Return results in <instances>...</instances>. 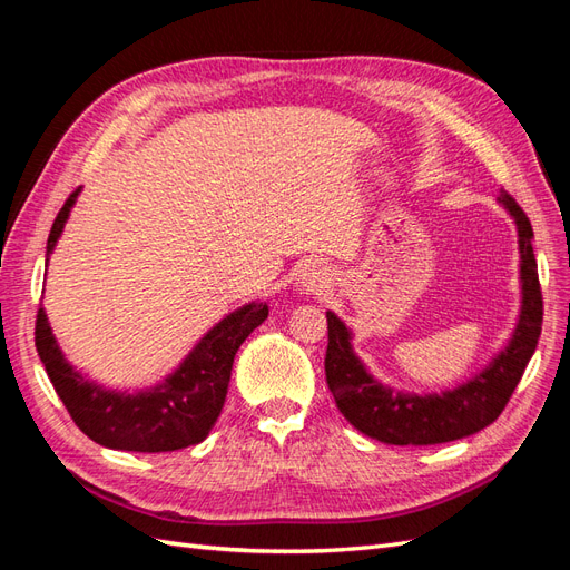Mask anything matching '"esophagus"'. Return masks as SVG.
I'll return each mask as SVG.
<instances>
[{
    "mask_svg": "<svg viewBox=\"0 0 570 570\" xmlns=\"http://www.w3.org/2000/svg\"><path fill=\"white\" fill-rule=\"evenodd\" d=\"M325 285V273L321 266L308 264L302 273H299V289L304 295H314V292H321Z\"/></svg>",
    "mask_w": 570,
    "mask_h": 570,
    "instance_id": "obj_1",
    "label": "esophagus"
}]
</instances>
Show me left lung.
<instances>
[{
	"instance_id": "left-lung-1",
	"label": "left lung",
	"mask_w": 570,
	"mask_h": 570,
	"mask_svg": "<svg viewBox=\"0 0 570 570\" xmlns=\"http://www.w3.org/2000/svg\"><path fill=\"white\" fill-rule=\"evenodd\" d=\"M519 228L523 306L515 333L504 352L473 381L442 394L392 392L364 368L352 352V335L333 312H327L325 381L337 409L361 433L385 444H440L469 438L499 419L521 383L542 333V289L532 254V226L507 189L499 195Z\"/></svg>"
}]
</instances>
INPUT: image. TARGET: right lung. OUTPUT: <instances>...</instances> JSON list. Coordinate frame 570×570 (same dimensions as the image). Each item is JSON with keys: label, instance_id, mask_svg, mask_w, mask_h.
I'll list each match as a JSON object with an SVG mask.
<instances>
[{"label": "right lung", "instance_id": "right-lung-1", "mask_svg": "<svg viewBox=\"0 0 570 570\" xmlns=\"http://www.w3.org/2000/svg\"><path fill=\"white\" fill-rule=\"evenodd\" d=\"M78 189L68 195L49 230L47 256L55 249ZM268 316L266 304H247L214 325L166 383L140 394L107 392L78 375L59 350L42 308L36 347L66 411L85 435L109 450L176 452L199 444L214 428L228 394L233 358L254 327Z\"/></svg>", "mask_w": 570, "mask_h": 570}]
</instances>
